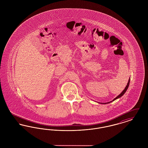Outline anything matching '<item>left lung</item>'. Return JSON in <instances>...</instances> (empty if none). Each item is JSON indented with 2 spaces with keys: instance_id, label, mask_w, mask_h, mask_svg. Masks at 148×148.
<instances>
[{
  "instance_id": "left-lung-1",
  "label": "left lung",
  "mask_w": 148,
  "mask_h": 148,
  "mask_svg": "<svg viewBox=\"0 0 148 148\" xmlns=\"http://www.w3.org/2000/svg\"><path fill=\"white\" fill-rule=\"evenodd\" d=\"M129 83H130V79H129L128 83H127V85L126 86L125 88L124 89V90L123 92H121L120 94L119 95L118 97H116L114 99V100H113V101L115 100H116V99L119 98H120L121 96H123V95L124 94V93L126 92V91L127 90V88H128V86H129Z\"/></svg>"
}]
</instances>
